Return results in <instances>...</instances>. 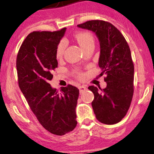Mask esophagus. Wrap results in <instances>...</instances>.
<instances>
[{"label": "esophagus", "instance_id": "esophagus-1", "mask_svg": "<svg viewBox=\"0 0 154 154\" xmlns=\"http://www.w3.org/2000/svg\"><path fill=\"white\" fill-rule=\"evenodd\" d=\"M79 92H80V94H82L87 90V87H86L85 85H81L79 87Z\"/></svg>", "mask_w": 154, "mask_h": 154}]
</instances>
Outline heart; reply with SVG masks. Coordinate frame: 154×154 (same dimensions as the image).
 Returning <instances> with one entry per match:
<instances>
[{"instance_id": "heart-1", "label": "heart", "mask_w": 154, "mask_h": 154, "mask_svg": "<svg viewBox=\"0 0 154 154\" xmlns=\"http://www.w3.org/2000/svg\"><path fill=\"white\" fill-rule=\"evenodd\" d=\"M75 38L77 39V42L79 43V46L84 50H85L86 48L89 47L90 46L94 45V39L93 36L91 35V33L88 32H78L76 34ZM65 45H66V43H65V41H61L58 44V46H57L56 55L58 58H61L63 56V54H64ZM79 77H82V75L79 74Z\"/></svg>"}]
</instances>
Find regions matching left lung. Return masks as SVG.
Returning <instances> with one entry per match:
<instances>
[{
    "label": "left lung",
    "mask_w": 154,
    "mask_h": 154,
    "mask_svg": "<svg viewBox=\"0 0 154 154\" xmlns=\"http://www.w3.org/2000/svg\"><path fill=\"white\" fill-rule=\"evenodd\" d=\"M91 31L98 38L101 75L105 74V89L89 86L94 93L91 106L96 118L106 125L121 121L130 108L134 93V64L130 47L116 26L103 20H91L78 24Z\"/></svg>",
    "instance_id": "left-lung-1"
}]
</instances>
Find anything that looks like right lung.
Segmentation results:
<instances>
[{
    "label": "right lung",
    "mask_w": 154,
    "mask_h": 154,
    "mask_svg": "<svg viewBox=\"0 0 154 154\" xmlns=\"http://www.w3.org/2000/svg\"><path fill=\"white\" fill-rule=\"evenodd\" d=\"M66 28L56 32H33L17 53L18 84L31 110L40 124L53 134L62 136L77 126L76 106L79 89L68 85L60 92L49 81L58 67L56 48Z\"/></svg>",
    "instance_id": "1"
}]
</instances>
